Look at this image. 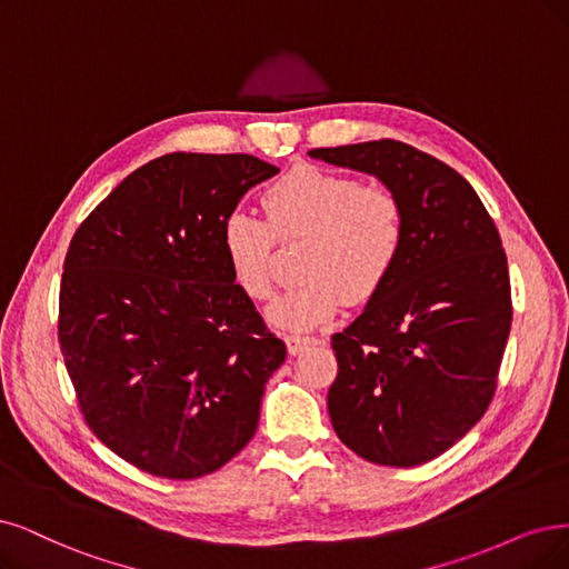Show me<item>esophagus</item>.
<instances>
[{
    "label": "esophagus",
    "mask_w": 569,
    "mask_h": 569,
    "mask_svg": "<svg viewBox=\"0 0 569 569\" xmlns=\"http://www.w3.org/2000/svg\"><path fill=\"white\" fill-rule=\"evenodd\" d=\"M317 338H300V335H288L286 338V347H288V353L290 356H298L311 347H317Z\"/></svg>",
    "instance_id": "34e87169"
}]
</instances>
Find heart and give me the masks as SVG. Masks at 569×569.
I'll return each instance as SVG.
<instances>
[{
    "label": "heart",
    "mask_w": 569,
    "mask_h": 569,
    "mask_svg": "<svg viewBox=\"0 0 569 569\" xmlns=\"http://www.w3.org/2000/svg\"><path fill=\"white\" fill-rule=\"evenodd\" d=\"M262 206L271 230L248 210H231L220 229V248L231 281L250 300L273 296V237L307 239L298 273L302 281L273 302L267 319L283 330L328 323L345 300L366 302L389 281L406 243V216L385 187L328 168L302 163L273 182Z\"/></svg>",
    "instance_id": "obj_1"
}]
</instances>
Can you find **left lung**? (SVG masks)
Returning a JSON list of instances; mask_svg holds the SVG:
<instances>
[{"label": "left lung", "mask_w": 569, "mask_h": 569, "mask_svg": "<svg viewBox=\"0 0 569 569\" xmlns=\"http://www.w3.org/2000/svg\"><path fill=\"white\" fill-rule=\"evenodd\" d=\"M380 180L403 206L401 260L363 313L332 335L328 412L375 465L417 467L486 415L511 332L507 252L476 189L398 140L307 152Z\"/></svg>", "instance_id": "8db88e82"}]
</instances>
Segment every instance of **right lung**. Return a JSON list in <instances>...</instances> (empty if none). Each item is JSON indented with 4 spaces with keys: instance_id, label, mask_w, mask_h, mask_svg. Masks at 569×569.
Here are the masks:
<instances>
[{
    "instance_id": "obj_1",
    "label": "right lung",
    "mask_w": 569,
    "mask_h": 569,
    "mask_svg": "<svg viewBox=\"0 0 569 569\" xmlns=\"http://www.w3.org/2000/svg\"><path fill=\"white\" fill-rule=\"evenodd\" d=\"M277 173L250 154H163L74 231L60 281L62 359L93 433L147 473H213L256 436L286 345L231 281L220 229Z\"/></svg>"
}]
</instances>
